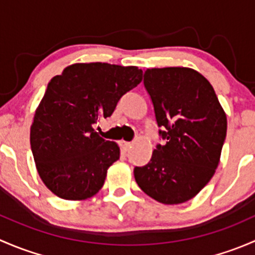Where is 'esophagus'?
Masks as SVG:
<instances>
[{"label":"esophagus","instance_id":"esophagus-1","mask_svg":"<svg viewBox=\"0 0 255 255\" xmlns=\"http://www.w3.org/2000/svg\"><path fill=\"white\" fill-rule=\"evenodd\" d=\"M130 146H132V144H130L129 142H125V140H122V142H121V148H122L123 151L129 150Z\"/></svg>","mask_w":255,"mask_h":255}]
</instances>
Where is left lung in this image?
Here are the masks:
<instances>
[{
    "mask_svg": "<svg viewBox=\"0 0 255 255\" xmlns=\"http://www.w3.org/2000/svg\"><path fill=\"white\" fill-rule=\"evenodd\" d=\"M143 78L165 144L156 145L146 165L135 166V181L158 202L182 204L215 174L227 117L212 85L192 69H146Z\"/></svg>",
    "mask_w": 255,
    "mask_h": 255,
    "instance_id": "1",
    "label": "left lung"
}]
</instances>
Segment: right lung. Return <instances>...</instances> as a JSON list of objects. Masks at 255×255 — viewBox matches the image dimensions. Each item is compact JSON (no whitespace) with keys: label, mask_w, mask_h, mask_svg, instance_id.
<instances>
[{"label":"right lung","mask_w":255,"mask_h":255,"mask_svg":"<svg viewBox=\"0 0 255 255\" xmlns=\"http://www.w3.org/2000/svg\"><path fill=\"white\" fill-rule=\"evenodd\" d=\"M142 81L137 66L74 64L54 76L35 111L30 148L40 179L56 196L85 200L104 186L120 148L92 126L110 117L121 97Z\"/></svg>","instance_id":"add662e5"}]
</instances>
